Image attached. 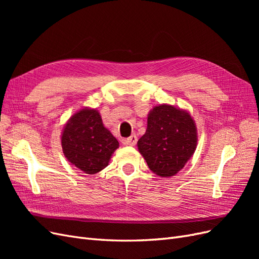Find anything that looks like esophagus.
I'll list each match as a JSON object with an SVG mask.
<instances>
[{
  "label": "esophagus",
  "mask_w": 259,
  "mask_h": 259,
  "mask_svg": "<svg viewBox=\"0 0 259 259\" xmlns=\"http://www.w3.org/2000/svg\"><path fill=\"white\" fill-rule=\"evenodd\" d=\"M137 143V137L136 135H132L127 138H123L122 139V144L126 145V146H134Z\"/></svg>",
  "instance_id": "esophagus-1"
}]
</instances>
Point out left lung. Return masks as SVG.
Here are the masks:
<instances>
[{"mask_svg":"<svg viewBox=\"0 0 259 259\" xmlns=\"http://www.w3.org/2000/svg\"><path fill=\"white\" fill-rule=\"evenodd\" d=\"M197 140V128L189 113L161 105L149 113L147 131L137 146L153 173L170 177L191 158Z\"/></svg>","mask_w":259,"mask_h":259,"instance_id":"8db88e82","label":"left lung"}]
</instances>
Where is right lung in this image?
Returning <instances> with one entry per match:
<instances>
[{
  "mask_svg": "<svg viewBox=\"0 0 259 259\" xmlns=\"http://www.w3.org/2000/svg\"><path fill=\"white\" fill-rule=\"evenodd\" d=\"M68 161L86 174L104 169L119 142L103 124L96 110L82 109L66 124L61 136Z\"/></svg>",
  "mask_w": 259,
  "mask_h": 259,
  "instance_id": "obj_1",
  "label": "right lung"
}]
</instances>
